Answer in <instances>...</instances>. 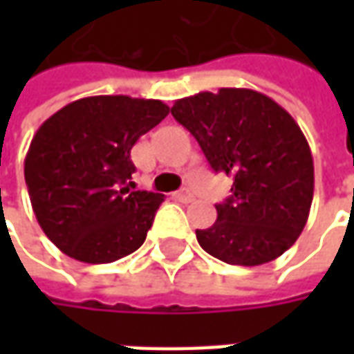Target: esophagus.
I'll return each instance as SVG.
<instances>
[{
	"instance_id": "34e87169",
	"label": "esophagus",
	"mask_w": 354,
	"mask_h": 354,
	"mask_svg": "<svg viewBox=\"0 0 354 354\" xmlns=\"http://www.w3.org/2000/svg\"><path fill=\"white\" fill-rule=\"evenodd\" d=\"M174 197H176L180 203H192V201H195V197H193L192 193H189V189H180V192L174 193Z\"/></svg>"
}]
</instances>
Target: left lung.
<instances>
[{
	"mask_svg": "<svg viewBox=\"0 0 354 354\" xmlns=\"http://www.w3.org/2000/svg\"><path fill=\"white\" fill-rule=\"evenodd\" d=\"M170 111L212 170L233 178L231 197L216 205L214 225L195 231L203 250L231 266L277 260L304 231L313 203V155L299 124L252 88L205 91L180 98Z\"/></svg>",
	"mask_w": 354,
	"mask_h": 354,
	"instance_id": "obj_1",
	"label": "left lung"
}]
</instances>
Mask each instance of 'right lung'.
<instances>
[{
  "label": "right lung",
  "instance_id": "add662e5",
  "mask_svg": "<svg viewBox=\"0 0 354 354\" xmlns=\"http://www.w3.org/2000/svg\"><path fill=\"white\" fill-rule=\"evenodd\" d=\"M167 115L161 100L87 96L37 129L24 180L37 223L58 250L111 263L144 245L165 197L134 189L131 149Z\"/></svg>",
  "mask_w": 354,
  "mask_h": 354
}]
</instances>
